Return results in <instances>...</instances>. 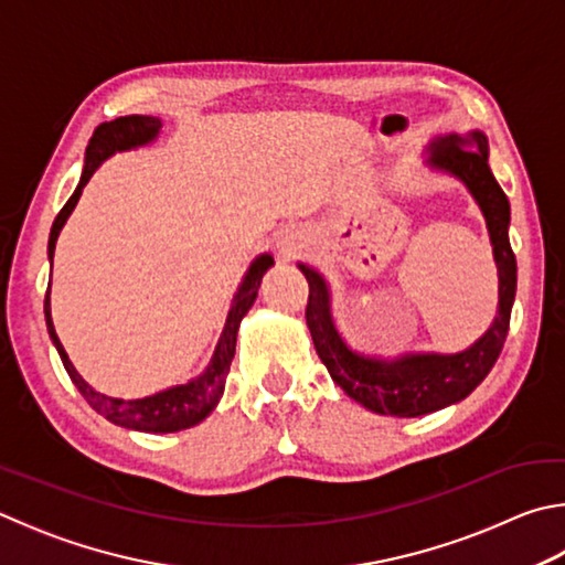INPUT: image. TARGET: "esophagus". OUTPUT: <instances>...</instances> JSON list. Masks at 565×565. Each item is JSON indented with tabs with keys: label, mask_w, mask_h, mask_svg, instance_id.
I'll return each instance as SVG.
<instances>
[{
	"label": "esophagus",
	"mask_w": 565,
	"mask_h": 565,
	"mask_svg": "<svg viewBox=\"0 0 565 565\" xmlns=\"http://www.w3.org/2000/svg\"><path fill=\"white\" fill-rule=\"evenodd\" d=\"M296 247H299V242H296L294 237H291V239L286 237V239H281V242H279V249H281V254H286V256L294 254V252H296Z\"/></svg>",
	"instance_id": "obj_1"
}]
</instances>
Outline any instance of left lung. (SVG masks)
<instances>
[{
    "label": "left lung",
    "mask_w": 565,
    "mask_h": 565,
    "mask_svg": "<svg viewBox=\"0 0 565 565\" xmlns=\"http://www.w3.org/2000/svg\"><path fill=\"white\" fill-rule=\"evenodd\" d=\"M427 166L465 182L487 220L499 271V313L489 331L461 353H405L377 358L353 351L343 341L331 313V289L313 266L299 264L309 281L306 323L316 353L333 383L355 403L377 415L419 417L465 399L494 367L509 333L516 296V256L509 244V200L489 170V142L481 130L439 136L429 142Z\"/></svg>",
    "instance_id": "left-lung-1"
}]
</instances>
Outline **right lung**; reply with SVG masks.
<instances>
[{
  "instance_id": "right-lung-1",
  "label": "right lung",
  "mask_w": 565,
  "mask_h": 565,
  "mask_svg": "<svg viewBox=\"0 0 565 565\" xmlns=\"http://www.w3.org/2000/svg\"><path fill=\"white\" fill-rule=\"evenodd\" d=\"M160 128H162V120L156 116H122V118H116L110 122H100V126L94 130V136H90L88 148H86V162H84V172H81L78 188L74 190V194H71L64 207H61L54 224H51V234H49V262L51 264H54V249H56L58 232L66 224L68 214L74 212L81 192H84L86 182L98 170L100 162L110 158L113 152L148 146V142L158 138ZM271 264H274L271 254H262L252 262L247 276H244V281L239 284L237 294H234L230 313H227V323H224V331L220 335L217 348H214L210 365L204 367V373L192 377V381H188L184 385H172L168 390H160V393H156V395H148L140 399L108 397L90 387L84 377L78 375L74 363L68 361L64 345H61V341H58L54 321H51V301H49L51 284H49L46 299H44V316H46L51 343L56 345L61 363H64L68 377L78 387V393L86 397V403L94 407L98 415L110 419L113 425H120L126 429H138V433H156V435L158 433H162V435L180 433V429L200 425L202 419L207 417L214 407H217L220 397L224 393V383H227L234 348H237L239 323H242V318L247 316V311L252 309L256 294H259L262 276L266 274V269H269Z\"/></svg>"
}]
</instances>
